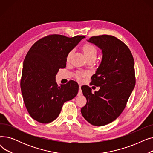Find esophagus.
Listing matches in <instances>:
<instances>
[{
    "label": "esophagus",
    "mask_w": 153,
    "mask_h": 153,
    "mask_svg": "<svg viewBox=\"0 0 153 153\" xmlns=\"http://www.w3.org/2000/svg\"><path fill=\"white\" fill-rule=\"evenodd\" d=\"M79 92H78V95H81L82 94V92L81 91V85L79 84Z\"/></svg>",
    "instance_id": "1"
}]
</instances>
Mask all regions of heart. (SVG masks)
I'll return each instance as SVG.
<instances>
[{
    "instance_id": "b5f03b06",
    "label": "heart",
    "mask_w": 153,
    "mask_h": 153,
    "mask_svg": "<svg viewBox=\"0 0 153 153\" xmlns=\"http://www.w3.org/2000/svg\"><path fill=\"white\" fill-rule=\"evenodd\" d=\"M83 51L84 53V54L86 58H96V56H97V50L95 48V46H94L90 44H86L83 47ZM72 54V51H69L66 56V60L69 61L70 59L71 56ZM80 77H81V74H79L77 75V78L79 79Z\"/></svg>"
}]
</instances>
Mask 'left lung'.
Listing matches in <instances>:
<instances>
[{
	"instance_id": "8db88e82",
	"label": "left lung",
	"mask_w": 153,
	"mask_h": 153,
	"mask_svg": "<svg viewBox=\"0 0 153 153\" xmlns=\"http://www.w3.org/2000/svg\"><path fill=\"white\" fill-rule=\"evenodd\" d=\"M87 42L102 50V61L91 82L100 89L92 93L89 86L81 87L87 103L81 111L91 125L104 126L122 114L131 94L135 85L134 59L129 48L115 36H92Z\"/></svg>"
}]
</instances>
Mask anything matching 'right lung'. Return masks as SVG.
<instances>
[{"instance_id":"1","label":"right lung","mask_w":153,"mask_h":153,"mask_svg":"<svg viewBox=\"0 0 153 153\" xmlns=\"http://www.w3.org/2000/svg\"><path fill=\"white\" fill-rule=\"evenodd\" d=\"M84 36L68 38L52 35L31 47L23 63L21 91L30 115L42 123L53 122L59 116L64 103L74 99L78 84L70 81L58 86L56 75L66 66V56Z\"/></svg>"}]
</instances>
